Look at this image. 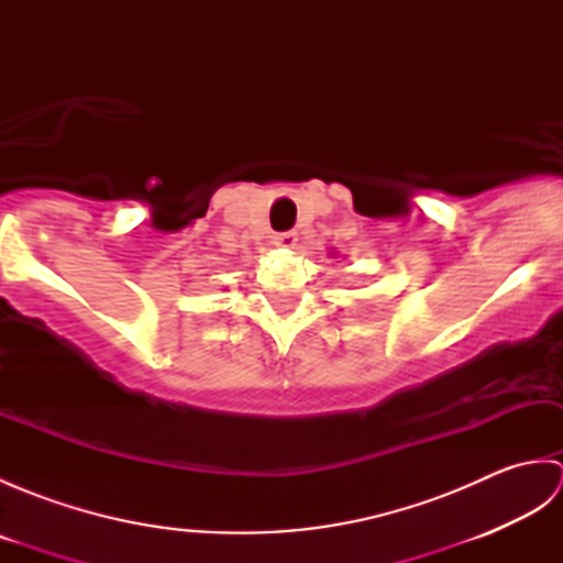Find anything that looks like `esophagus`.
Listing matches in <instances>:
<instances>
[{
	"label": "esophagus",
	"instance_id": "esophagus-1",
	"mask_svg": "<svg viewBox=\"0 0 563 563\" xmlns=\"http://www.w3.org/2000/svg\"><path fill=\"white\" fill-rule=\"evenodd\" d=\"M297 239H300V234H297L295 230H288V232H278L273 236L275 246H283V249H295L297 246Z\"/></svg>",
	"mask_w": 563,
	"mask_h": 563
}]
</instances>
